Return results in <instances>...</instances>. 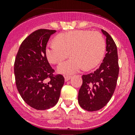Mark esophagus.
Segmentation results:
<instances>
[{
    "label": "esophagus",
    "instance_id": "obj_1",
    "mask_svg": "<svg viewBox=\"0 0 135 135\" xmlns=\"http://www.w3.org/2000/svg\"><path fill=\"white\" fill-rule=\"evenodd\" d=\"M70 78H71V76H69V75L65 76V81H69V80H70Z\"/></svg>",
    "mask_w": 135,
    "mask_h": 135
}]
</instances>
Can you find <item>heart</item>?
<instances>
[{
    "mask_svg": "<svg viewBox=\"0 0 135 135\" xmlns=\"http://www.w3.org/2000/svg\"><path fill=\"white\" fill-rule=\"evenodd\" d=\"M55 43L47 44L46 56L51 64H59L69 55L70 59L60 64L57 71L69 75L83 67L89 70L100 62L106 48L101 33L90 31H73L58 35Z\"/></svg>",
    "mask_w": 135,
    "mask_h": 135,
    "instance_id": "obj_1",
    "label": "heart"
}]
</instances>
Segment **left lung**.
Segmentation results:
<instances>
[{"label": "left lung", "instance_id": "1", "mask_svg": "<svg viewBox=\"0 0 135 135\" xmlns=\"http://www.w3.org/2000/svg\"><path fill=\"white\" fill-rule=\"evenodd\" d=\"M102 32L106 36L107 54L99 69L82 76L83 83L78 98L80 107L89 112L101 109L109 102L119 74L116 45L107 31L102 29Z\"/></svg>", "mask_w": 135, "mask_h": 135}]
</instances>
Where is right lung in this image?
Here are the masks:
<instances>
[{
  "label": "right lung",
  "instance_id": "obj_1",
  "mask_svg": "<svg viewBox=\"0 0 135 135\" xmlns=\"http://www.w3.org/2000/svg\"><path fill=\"white\" fill-rule=\"evenodd\" d=\"M55 32L44 28L34 31L22 42L15 59L17 90L24 101L36 110L54 107L65 82L63 76L54 74L46 56V45Z\"/></svg>",
  "mask_w": 135,
  "mask_h": 135
}]
</instances>
